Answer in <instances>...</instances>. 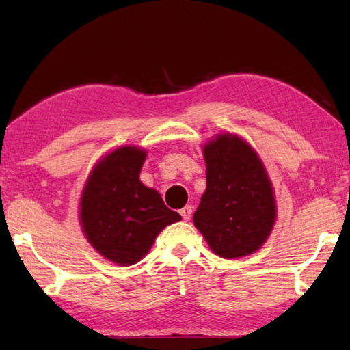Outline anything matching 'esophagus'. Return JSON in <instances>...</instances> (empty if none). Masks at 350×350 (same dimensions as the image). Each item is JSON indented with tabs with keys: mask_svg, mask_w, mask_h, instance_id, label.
<instances>
[{
	"mask_svg": "<svg viewBox=\"0 0 350 350\" xmlns=\"http://www.w3.org/2000/svg\"><path fill=\"white\" fill-rule=\"evenodd\" d=\"M191 213H193V206L191 205H185L183 208L180 210V216L183 221H188L189 217H191Z\"/></svg>",
	"mask_w": 350,
	"mask_h": 350,
	"instance_id": "34e87169",
	"label": "esophagus"
}]
</instances>
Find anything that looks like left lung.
<instances>
[{
	"instance_id": "obj_1",
	"label": "left lung",
	"mask_w": 350,
	"mask_h": 350,
	"mask_svg": "<svg viewBox=\"0 0 350 350\" xmlns=\"http://www.w3.org/2000/svg\"><path fill=\"white\" fill-rule=\"evenodd\" d=\"M206 189L193 216L213 252L239 258L256 252L273 228V188L262 162L238 135L222 134L204 148Z\"/></svg>"
}]
</instances>
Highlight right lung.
I'll list each match as a JSON object with an SVG mask.
<instances>
[{
  "label": "right lung",
  "mask_w": 350,
  "mask_h": 350,
  "mask_svg": "<svg viewBox=\"0 0 350 350\" xmlns=\"http://www.w3.org/2000/svg\"><path fill=\"white\" fill-rule=\"evenodd\" d=\"M145 157L140 148H117L96 165L81 194L83 232L100 254L118 265L139 262L157 234L182 219L156 189L139 180Z\"/></svg>",
  "instance_id": "right-lung-1"
}]
</instances>
